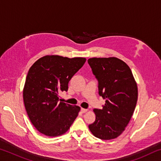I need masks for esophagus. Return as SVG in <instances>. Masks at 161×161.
Segmentation results:
<instances>
[{
	"mask_svg": "<svg viewBox=\"0 0 161 161\" xmlns=\"http://www.w3.org/2000/svg\"><path fill=\"white\" fill-rule=\"evenodd\" d=\"M87 111H88V109H86V108H81V113H86Z\"/></svg>",
	"mask_w": 161,
	"mask_h": 161,
	"instance_id": "esophagus-1",
	"label": "esophagus"
}]
</instances>
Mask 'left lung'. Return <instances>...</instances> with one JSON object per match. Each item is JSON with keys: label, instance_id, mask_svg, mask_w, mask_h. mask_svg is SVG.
Instances as JSON below:
<instances>
[{"label": "left lung", "instance_id": "8db88e82", "mask_svg": "<svg viewBox=\"0 0 161 161\" xmlns=\"http://www.w3.org/2000/svg\"><path fill=\"white\" fill-rule=\"evenodd\" d=\"M88 63L99 81V94L106 99L102 109L93 110L96 120L89 129L100 139H114L131 119L138 99L137 84L130 67L119 58H93Z\"/></svg>", "mask_w": 161, "mask_h": 161}]
</instances>
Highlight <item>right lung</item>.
Returning a JSON list of instances; mask_svg holds the SVG:
<instances>
[{
	"mask_svg": "<svg viewBox=\"0 0 161 161\" xmlns=\"http://www.w3.org/2000/svg\"><path fill=\"white\" fill-rule=\"evenodd\" d=\"M86 62L84 58L46 55L30 68L23 96L25 110L38 131L51 137L66 133L80 111L78 106L59 102V94Z\"/></svg>",
	"mask_w": 161,
	"mask_h": 161,
	"instance_id": "right-lung-1",
	"label": "right lung"
}]
</instances>
